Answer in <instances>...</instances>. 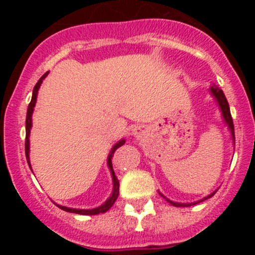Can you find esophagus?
<instances>
[{
  "label": "esophagus",
  "mask_w": 255,
  "mask_h": 255,
  "mask_svg": "<svg viewBox=\"0 0 255 255\" xmlns=\"http://www.w3.org/2000/svg\"><path fill=\"white\" fill-rule=\"evenodd\" d=\"M145 133L144 128L141 127V126H134L133 129H131V134H133L134 136L136 137V139H139V137L142 136V134Z\"/></svg>",
  "instance_id": "esophagus-1"
}]
</instances>
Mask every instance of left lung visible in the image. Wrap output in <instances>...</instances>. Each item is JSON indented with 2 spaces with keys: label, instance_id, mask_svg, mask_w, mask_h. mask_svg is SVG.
<instances>
[{
  "label": "left lung",
  "instance_id": "left-lung-1",
  "mask_svg": "<svg viewBox=\"0 0 255 255\" xmlns=\"http://www.w3.org/2000/svg\"><path fill=\"white\" fill-rule=\"evenodd\" d=\"M210 93L212 95V97L216 99V102H217L219 109H221V113H222V116H223V120L225 122V125L228 126V128H229L230 130V134H231V139H233V145L235 146V133H234V124H233V119H231V114H230V108H229V104H228V101L227 98H225L223 91H222L219 87L216 86L215 84H212L211 86H210ZM215 191L211 194H209L207 197H205L201 199V200H198V201H194V203H176V201H172V200H169L168 198L165 197V195H163L162 193L158 191V193L160 194V197H163L165 199L166 201H168L169 204H171L172 206H176V207H187V206H192V205H195V204H199L201 203V201L206 200V199L213 197V195L216 194Z\"/></svg>",
  "mask_w": 255,
  "mask_h": 255
}]
</instances>
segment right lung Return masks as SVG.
<instances>
[{
  "label": "right lung",
  "mask_w": 255,
  "mask_h": 255,
  "mask_svg": "<svg viewBox=\"0 0 255 255\" xmlns=\"http://www.w3.org/2000/svg\"><path fill=\"white\" fill-rule=\"evenodd\" d=\"M49 74V72H46L45 74L43 75L42 78L38 80V83L36 84V86H34L33 89V92H32V99L30 102V104H28V108H27V115H26V140H25V153H26V159H27V163L28 165H30L31 168V163H30V133H31V128H32V114H33V110H34V107H36V102H37V96H38V90H39L40 85H42L43 80L46 78V75ZM126 142L125 139H121L120 141L116 142L115 145L113 146V148H111L110 152H109V156H108V168L110 169V172H111V177H113V192H111V195L109 198L105 200L104 204H102L101 206L98 207H95V209H90V210H85V209H72V207H67V206H62V205H58L56 204L58 207H60L61 210H63V211H67V212H71V213H78V215H85V216H93V215H99V213H104L107 212L108 210L110 209L111 206H113L114 203L116 201V199L119 197V193H120V182L118 180V177H116L115 172H114V169H113V163H111V158H113L114 153H115V151L118 150L119 147H121L122 145H124ZM32 169V168H31Z\"/></svg>",
  "instance_id": "obj_1"
}]
</instances>
